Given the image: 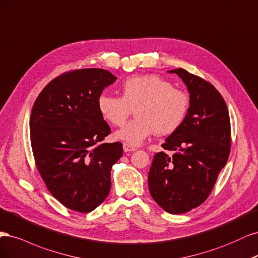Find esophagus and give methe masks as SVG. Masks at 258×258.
Listing matches in <instances>:
<instances>
[{
    "mask_svg": "<svg viewBox=\"0 0 258 258\" xmlns=\"http://www.w3.org/2000/svg\"><path fill=\"white\" fill-rule=\"evenodd\" d=\"M123 150H124V152H132V151L137 150V149H136L135 147H133V146L128 145V144L124 143V144H123Z\"/></svg>",
    "mask_w": 258,
    "mask_h": 258,
    "instance_id": "34e87169",
    "label": "esophagus"
}]
</instances>
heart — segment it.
<instances>
[{
    "instance_id": "b5f03b06",
    "label": "heart",
    "mask_w": 258,
    "mask_h": 258,
    "mask_svg": "<svg viewBox=\"0 0 258 258\" xmlns=\"http://www.w3.org/2000/svg\"><path fill=\"white\" fill-rule=\"evenodd\" d=\"M121 97L101 94L96 106L102 118L113 126H121L134 109L135 119L115 132V137L131 146H138L153 133L167 136L184 123L190 99L184 91L173 88L156 75H137L124 80Z\"/></svg>"
}]
</instances>
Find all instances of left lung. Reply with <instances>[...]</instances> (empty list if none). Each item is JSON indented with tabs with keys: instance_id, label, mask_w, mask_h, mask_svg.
Listing matches in <instances>:
<instances>
[{
	"instance_id": "obj_1",
	"label": "left lung",
	"mask_w": 258,
	"mask_h": 258,
	"mask_svg": "<svg viewBox=\"0 0 258 258\" xmlns=\"http://www.w3.org/2000/svg\"><path fill=\"white\" fill-rule=\"evenodd\" d=\"M189 93V110L181 127L155 153L148 176L152 198L172 214L201 206L226 165L230 152V120L225 101L210 82L183 69L172 70Z\"/></svg>"
}]
</instances>
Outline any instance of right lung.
<instances>
[{"mask_svg": "<svg viewBox=\"0 0 258 258\" xmlns=\"http://www.w3.org/2000/svg\"><path fill=\"white\" fill-rule=\"evenodd\" d=\"M117 80L102 69L71 71L43 89L33 105L30 137L37 170L49 192L71 210L88 213L111 187L121 143H102L110 127L99 114L98 95Z\"/></svg>", "mask_w": 258, "mask_h": 258, "instance_id": "obj_1", "label": "right lung"}]
</instances>
